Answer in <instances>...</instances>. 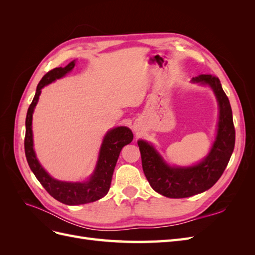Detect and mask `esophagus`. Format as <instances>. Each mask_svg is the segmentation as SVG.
Returning <instances> with one entry per match:
<instances>
[{
    "label": "esophagus",
    "instance_id": "esophagus-1",
    "mask_svg": "<svg viewBox=\"0 0 255 255\" xmlns=\"http://www.w3.org/2000/svg\"><path fill=\"white\" fill-rule=\"evenodd\" d=\"M133 129L135 130V132H137V130H139V129H140L139 123H138V122H135V123H134V126H133Z\"/></svg>",
    "mask_w": 255,
    "mask_h": 255
}]
</instances>
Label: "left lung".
<instances>
[{
	"label": "left lung",
	"mask_w": 255,
	"mask_h": 255,
	"mask_svg": "<svg viewBox=\"0 0 255 255\" xmlns=\"http://www.w3.org/2000/svg\"><path fill=\"white\" fill-rule=\"evenodd\" d=\"M191 82L210 87L219 107L217 133L207 155L191 166H171L151 142L143 139L137 141L143 172L151 187L173 199L191 197L210 189L225 171L235 145L232 109L219 79L201 74L192 78Z\"/></svg>",
	"instance_id": "obj_1"
}]
</instances>
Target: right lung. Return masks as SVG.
<instances>
[{
	"instance_id": "1",
	"label": "right lung",
	"mask_w": 255,
	"mask_h": 255,
	"mask_svg": "<svg viewBox=\"0 0 255 255\" xmlns=\"http://www.w3.org/2000/svg\"><path fill=\"white\" fill-rule=\"evenodd\" d=\"M75 66V60H72L64 68H55L45 74L39 82L36 89L35 97L29 105L25 120V139L24 149L30 170L33 171L37 180L45 188L49 194L57 201L67 205H80L103 198L110 190L114 169L117 164L119 154L125 145L133 140V133L127 127H117L110 129L103 138L101 148L99 151L98 160L95 170L86 181L69 182L60 181L52 177L38 160L33 139V114L39 100L41 89L47 85L55 82L71 72Z\"/></svg>"
}]
</instances>
